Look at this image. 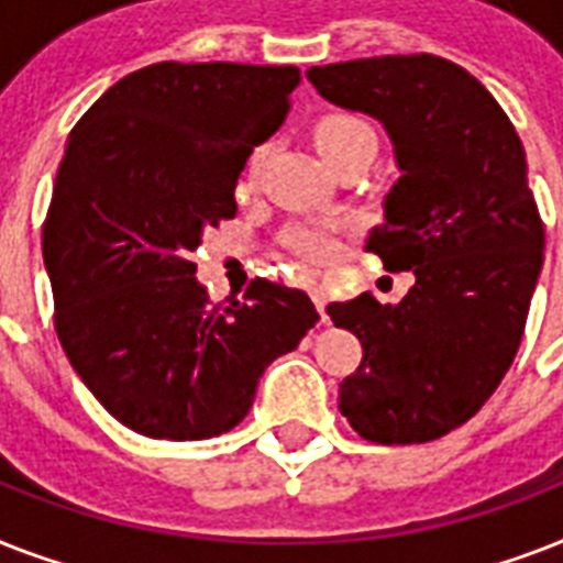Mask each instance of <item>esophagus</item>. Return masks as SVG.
Listing matches in <instances>:
<instances>
[{
  "label": "esophagus",
  "mask_w": 563,
  "mask_h": 563,
  "mask_svg": "<svg viewBox=\"0 0 563 563\" xmlns=\"http://www.w3.org/2000/svg\"><path fill=\"white\" fill-rule=\"evenodd\" d=\"M309 295H312V303L321 312V321H327V283L324 280H309Z\"/></svg>",
  "instance_id": "1"
}]
</instances>
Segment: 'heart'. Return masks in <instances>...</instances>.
Instances as JSON below:
<instances>
[{"label":"heart","mask_w":563,"mask_h":563,"mask_svg":"<svg viewBox=\"0 0 563 563\" xmlns=\"http://www.w3.org/2000/svg\"><path fill=\"white\" fill-rule=\"evenodd\" d=\"M312 143L330 166L351 161V157H371L376 154V131L371 128L368 119L351 110H330L324 117L316 119L312 125ZM265 161V148H256L247 161V178H256V172ZM283 245L289 247L291 254H298L307 263H327L339 254V236H335L333 224L327 221H295L283 233Z\"/></svg>","instance_id":"1"}]
</instances>
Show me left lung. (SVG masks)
<instances>
[{
    "instance_id": "8db88e82",
    "label": "left lung",
    "mask_w": 563,
    "mask_h": 563,
    "mask_svg": "<svg viewBox=\"0 0 563 563\" xmlns=\"http://www.w3.org/2000/svg\"><path fill=\"white\" fill-rule=\"evenodd\" d=\"M307 75L327 101L371 113L391 136L402 175L365 251L415 274L397 307L371 295L327 307L362 344L339 411L374 444L435 441L485 406L523 339L547 245L523 143L497 99L438 55Z\"/></svg>"
}]
</instances>
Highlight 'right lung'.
<instances>
[{
  "instance_id": "obj_1",
  "label": "right lung",
  "mask_w": 563,
  "mask_h": 563,
  "mask_svg": "<svg viewBox=\"0 0 563 563\" xmlns=\"http://www.w3.org/2000/svg\"><path fill=\"white\" fill-rule=\"evenodd\" d=\"M298 84V66L163 60L113 84L66 140L43 221L55 333L92 397L140 435L233 429L265 365L318 324L307 291L265 277L212 303L189 260L236 216L245 161Z\"/></svg>"
}]
</instances>
